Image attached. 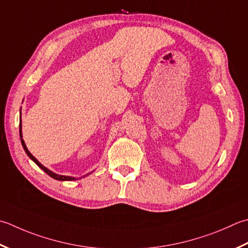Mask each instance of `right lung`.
Listing matches in <instances>:
<instances>
[{"instance_id":"add662e5","label":"right lung","mask_w":248,"mask_h":248,"mask_svg":"<svg viewBox=\"0 0 248 248\" xmlns=\"http://www.w3.org/2000/svg\"><path fill=\"white\" fill-rule=\"evenodd\" d=\"M19 134H20V140H21V144H22V147H23V149H24V152L27 153V155L29 156V158L30 159H32L34 162H35L38 167H40L44 172H46L48 175H49L50 177H52V178H55V179H57V181H75L76 179V177H72V176H64V175H58V174H56V173H53V172H51L50 170H48L47 168H45L43 166L42 163H40L37 161V159L33 156V155L29 152L28 150V148H27V146H26V144H24V140H23V139H22V132H21V111H20V121H19Z\"/></svg>"}]
</instances>
